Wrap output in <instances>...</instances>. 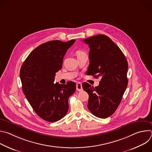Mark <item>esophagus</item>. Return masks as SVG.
<instances>
[{
	"instance_id": "34e87169",
	"label": "esophagus",
	"mask_w": 152,
	"mask_h": 152,
	"mask_svg": "<svg viewBox=\"0 0 152 152\" xmlns=\"http://www.w3.org/2000/svg\"><path fill=\"white\" fill-rule=\"evenodd\" d=\"M76 90L78 91H81L83 90L82 88V85L80 82H77L76 83Z\"/></svg>"
}]
</instances>
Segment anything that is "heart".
<instances>
[{
    "mask_svg": "<svg viewBox=\"0 0 152 152\" xmlns=\"http://www.w3.org/2000/svg\"><path fill=\"white\" fill-rule=\"evenodd\" d=\"M83 53H84L82 50H78L77 52H76V54L77 55V56L78 55H82V54H83Z\"/></svg>",
    "mask_w": 152,
    "mask_h": 152,
    "instance_id": "1",
    "label": "heart"
}]
</instances>
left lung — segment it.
I'll return each instance as SVG.
<instances>
[{
  "instance_id": "8db88e82",
  "label": "left lung",
  "mask_w": 152,
  "mask_h": 152,
  "mask_svg": "<svg viewBox=\"0 0 152 152\" xmlns=\"http://www.w3.org/2000/svg\"><path fill=\"white\" fill-rule=\"evenodd\" d=\"M83 41L90 48L86 75L101 77L99 85L95 88L88 83L82 84L83 90L89 95L87 107L94 115L106 118L116 111L127 88V61L120 49L105 35Z\"/></svg>"
}]
</instances>
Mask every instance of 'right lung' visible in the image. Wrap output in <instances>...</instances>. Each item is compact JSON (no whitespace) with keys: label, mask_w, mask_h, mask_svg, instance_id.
Instances as JSON below:
<instances>
[{"label":"right lung","mask_w":152,"mask_h":152,"mask_svg":"<svg viewBox=\"0 0 152 152\" xmlns=\"http://www.w3.org/2000/svg\"><path fill=\"white\" fill-rule=\"evenodd\" d=\"M75 42L52 40L36 48L28 55L20 72L22 90L35 113L42 119L55 122L69 110V98L76 84L54 83L55 73L61 69L64 56Z\"/></svg>","instance_id":"right-lung-1"}]
</instances>
